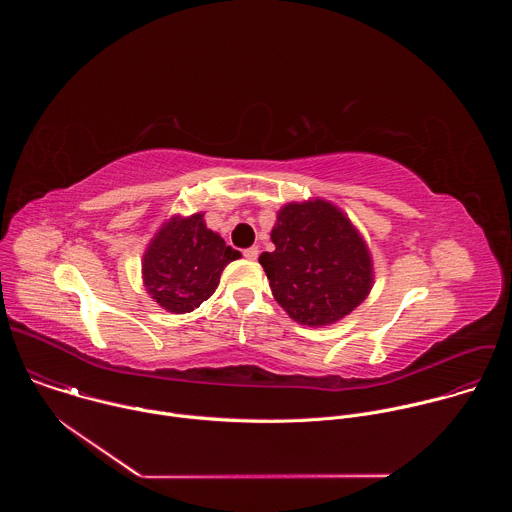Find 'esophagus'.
Here are the masks:
<instances>
[{"mask_svg": "<svg viewBox=\"0 0 512 512\" xmlns=\"http://www.w3.org/2000/svg\"><path fill=\"white\" fill-rule=\"evenodd\" d=\"M243 255H245V259L255 261V259H257V255H259V249H257V247H249V249H245V251H243Z\"/></svg>", "mask_w": 512, "mask_h": 512, "instance_id": "1", "label": "esophagus"}]
</instances>
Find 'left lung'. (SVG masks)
Here are the masks:
<instances>
[{"label":"left lung","instance_id":"obj_1","mask_svg":"<svg viewBox=\"0 0 512 512\" xmlns=\"http://www.w3.org/2000/svg\"><path fill=\"white\" fill-rule=\"evenodd\" d=\"M275 251L263 253L273 298L300 324L328 326L350 314L373 285L367 245L330 202H291L271 231Z\"/></svg>","mask_w":512,"mask_h":512}]
</instances>
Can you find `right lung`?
<instances>
[{
	"mask_svg": "<svg viewBox=\"0 0 512 512\" xmlns=\"http://www.w3.org/2000/svg\"><path fill=\"white\" fill-rule=\"evenodd\" d=\"M241 253L206 229L202 214L172 218L143 255V283L168 312L186 314L208 300L223 269Z\"/></svg>",
	"mask_w": 512,
	"mask_h": 512,
	"instance_id": "obj_1",
	"label": "right lung"
}]
</instances>
